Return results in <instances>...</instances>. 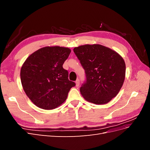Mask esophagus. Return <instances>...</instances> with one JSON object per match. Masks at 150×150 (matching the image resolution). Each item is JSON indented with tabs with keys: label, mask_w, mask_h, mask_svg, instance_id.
<instances>
[{
	"label": "esophagus",
	"mask_w": 150,
	"mask_h": 150,
	"mask_svg": "<svg viewBox=\"0 0 150 150\" xmlns=\"http://www.w3.org/2000/svg\"><path fill=\"white\" fill-rule=\"evenodd\" d=\"M76 86H77V87H78V86H79V83H80V81H79V79H77L76 81Z\"/></svg>",
	"instance_id": "1"
}]
</instances>
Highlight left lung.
<instances>
[{
	"instance_id": "left-lung-1",
	"label": "left lung",
	"mask_w": 150,
	"mask_h": 150,
	"mask_svg": "<svg viewBox=\"0 0 150 150\" xmlns=\"http://www.w3.org/2000/svg\"><path fill=\"white\" fill-rule=\"evenodd\" d=\"M74 52L85 71L80 92L86 101L96 104L110 102L123 84L126 65L116 52L99 44L75 47Z\"/></svg>"
}]
</instances>
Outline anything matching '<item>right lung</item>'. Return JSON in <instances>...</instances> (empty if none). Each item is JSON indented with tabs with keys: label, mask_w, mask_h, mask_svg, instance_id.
<instances>
[{
	"label": "right lung",
	"mask_w": 150,
	"mask_h": 150,
	"mask_svg": "<svg viewBox=\"0 0 150 150\" xmlns=\"http://www.w3.org/2000/svg\"><path fill=\"white\" fill-rule=\"evenodd\" d=\"M71 51L67 47H45L32 54L22 65V87L38 107L47 110L57 108L76 86L68 79V71L62 67Z\"/></svg>",
	"instance_id": "1"
}]
</instances>
